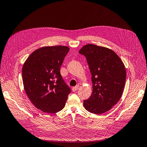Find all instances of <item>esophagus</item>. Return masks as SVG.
I'll return each instance as SVG.
<instances>
[{"mask_svg":"<svg viewBox=\"0 0 147 147\" xmlns=\"http://www.w3.org/2000/svg\"><path fill=\"white\" fill-rule=\"evenodd\" d=\"M79 88H80V86L79 85H76V86H74V87H73V88H72V90H73V91H77L78 89H79Z\"/></svg>","mask_w":147,"mask_h":147,"instance_id":"34e87169","label":"esophagus"}]
</instances>
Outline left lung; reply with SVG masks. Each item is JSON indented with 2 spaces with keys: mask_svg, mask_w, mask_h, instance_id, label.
I'll list each match as a JSON object with an SVG mask.
<instances>
[{
  "mask_svg": "<svg viewBox=\"0 0 147 147\" xmlns=\"http://www.w3.org/2000/svg\"><path fill=\"white\" fill-rule=\"evenodd\" d=\"M79 53L86 57L93 83L92 94L83 101L84 107L92 113H104L122 96L127 76L124 64L114 51L94 44L85 45Z\"/></svg>",
  "mask_w": 147,
  "mask_h": 147,
  "instance_id": "left-lung-1",
  "label": "left lung"
}]
</instances>
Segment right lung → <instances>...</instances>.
I'll return each instance as SVG.
<instances>
[{
    "label": "right lung",
    "instance_id": "1",
    "mask_svg": "<svg viewBox=\"0 0 147 147\" xmlns=\"http://www.w3.org/2000/svg\"><path fill=\"white\" fill-rule=\"evenodd\" d=\"M67 46H46L30 54L22 67L23 84L27 96L39 110L55 113L65 107L70 88L60 73Z\"/></svg>",
    "mask_w": 147,
    "mask_h": 147
}]
</instances>
